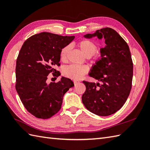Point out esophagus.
Instances as JSON below:
<instances>
[{
  "mask_svg": "<svg viewBox=\"0 0 150 150\" xmlns=\"http://www.w3.org/2000/svg\"><path fill=\"white\" fill-rule=\"evenodd\" d=\"M73 82H74V84H75V85H77V84H78L80 82L77 81H73Z\"/></svg>",
  "mask_w": 150,
  "mask_h": 150,
  "instance_id": "1",
  "label": "esophagus"
}]
</instances>
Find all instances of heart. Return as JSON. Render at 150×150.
Returning <instances> with one entry per match:
<instances>
[{
  "instance_id": "obj_1",
  "label": "heart",
  "mask_w": 150,
  "mask_h": 150,
  "mask_svg": "<svg viewBox=\"0 0 150 150\" xmlns=\"http://www.w3.org/2000/svg\"><path fill=\"white\" fill-rule=\"evenodd\" d=\"M77 46L80 48L81 52L87 57L93 56L97 50V44L93 41L89 39H83L78 42ZM70 51V46H66L64 47L60 51V57L62 60H65L67 58L68 53ZM97 56H99L98 53ZM88 71L85 66H80L76 65H70L66 67L63 70V73L66 77L74 80H79L82 77L85 73Z\"/></svg>"
}]
</instances>
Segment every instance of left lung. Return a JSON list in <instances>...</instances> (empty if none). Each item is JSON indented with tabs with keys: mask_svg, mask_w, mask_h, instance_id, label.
Masks as SVG:
<instances>
[{
	"mask_svg": "<svg viewBox=\"0 0 150 150\" xmlns=\"http://www.w3.org/2000/svg\"><path fill=\"white\" fill-rule=\"evenodd\" d=\"M105 39L100 48L101 58L92 66L89 75L100 82L83 81L86 91L82 96L87 109L99 116H108L123 106L132 89L133 62L129 46L115 30L110 28L98 30L84 35Z\"/></svg>",
	"mask_w": 150,
	"mask_h": 150,
	"instance_id": "obj_1",
	"label": "left lung"
}]
</instances>
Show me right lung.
I'll return each mask as SVG.
<instances>
[{"label":"right lung","instance_id":"1","mask_svg":"<svg viewBox=\"0 0 150 150\" xmlns=\"http://www.w3.org/2000/svg\"><path fill=\"white\" fill-rule=\"evenodd\" d=\"M74 36H61L48 32L32 35L25 41L16 62L15 88L25 108L39 119H46L61 108L64 95L74 84L62 77L58 82L47 83L52 73L60 75V53Z\"/></svg>","mask_w":150,"mask_h":150}]
</instances>
